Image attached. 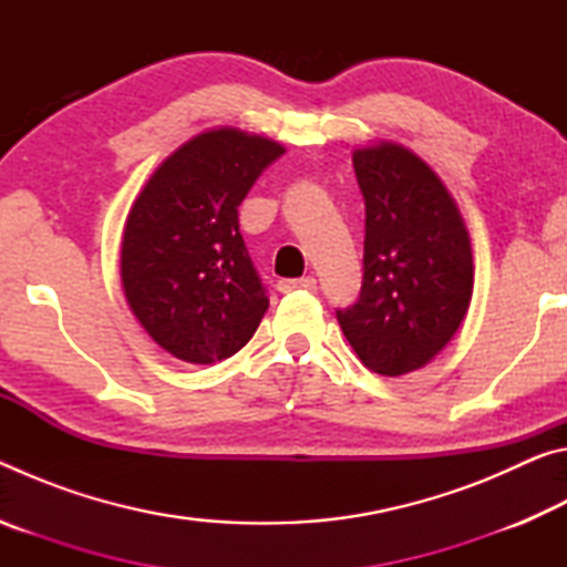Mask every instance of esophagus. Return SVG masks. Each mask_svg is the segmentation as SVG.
I'll return each instance as SVG.
<instances>
[{
  "label": "esophagus",
  "instance_id": "obj_1",
  "mask_svg": "<svg viewBox=\"0 0 567 567\" xmlns=\"http://www.w3.org/2000/svg\"><path fill=\"white\" fill-rule=\"evenodd\" d=\"M280 292H295V290H318V280L315 277H300V280H280L277 285Z\"/></svg>",
  "mask_w": 567,
  "mask_h": 567
}]
</instances>
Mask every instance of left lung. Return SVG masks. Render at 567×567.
Instances as JSON below:
<instances>
[{
	"instance_id": "obj_1",
	"label": "left lung",
	"mask_w": 567,
	"mask_h": 567,
	"mask_svg": "<svg viewBox=\"0 0 567 567\" xmlns=\"http://www.w3.org/2000/svg\"><path fill=\"white\" fill-rule=\"evenodd\" d=\"M352 167L364 199V272L338 322L364 368L408 375L465 320L473 249L453 195L415 152L380 142L354 150Z\"/></svg>"
}]
</instances>
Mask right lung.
<instances>
[{
  "mask_svg": "<svg viewBox=\"0 0 567 567\" xmlns=\"http://www.w3.org/2000/svg\"><path fill=\"white\" fill-rule=\"evenodd\" d=\"M282 152L260 134L207 130L172 152L134 199L122 235L124 297L177 360L233 358L270 307L237 207Z\"/></svg>",
  "mask_w": 567,
  "mask_h": 567,
  "instance_id": "right-lung-1",
  "label": "right lung"
}]
</instances>
